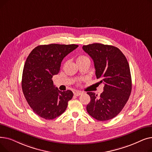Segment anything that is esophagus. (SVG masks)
<instances>
[{"mask_svg": "<svg viewBox=\"0 0 152 152\" xmlns=\"http://www.w3.org/2000/svg\"><path fill=\"white\" fill-rule=\"evenodd\" d=\"M83 94V92H81V91H75L74 92V95L75 96H79V95Z\"/></svg>", "mask_w": 152, "mask_h": 152, "instance_id": "34e87169", "label": "esophagus"}]
</instances>
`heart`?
I'll list each match as a JSON object with an SVG mask.
<instances>
[{"instance_id":"1","label":"heart","mask_w":152,"mask_h":152,"mask_svg":"<svg viewBox=\"0 0 152 152\" xmlns=\"http://www.w3.org/2000/svg\"><path fill=\"white\" fill-rule=\"evenodd\" d=\"M86 60H90L89 58L86 55H79L76 58V62L77 63H81Z\"/></svg>"}]
</instances>
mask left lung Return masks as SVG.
<instances>
[{"label": "left lung", "instance_id": "1", "mask_svg": "<svg viewBox=\"0 0 152 152\" xmlns=\"http://www.w3.org/2000/svg\"><path fill=\"white\" fill-rule=\"evenodd\" d=\"M83 49L92 58L95 75L104 84L99 97L89 92L91 101L87 111L99 121H107L117 116L128 100L132 90L129 63L122 52L113 45L94 43Z\"/></svg>", "mask_w": 152, "mask_h": 152}]
</instances>
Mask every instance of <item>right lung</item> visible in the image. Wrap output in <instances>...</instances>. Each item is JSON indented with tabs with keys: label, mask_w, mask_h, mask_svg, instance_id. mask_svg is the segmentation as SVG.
<instances>
[{
	"label": "right lung",
	"mask_w": 152,
	"mask_h": 152,
	"mask_svg": "<svg viewBox=\"0 0 152 152\" xmlns=\"http://www.w3.org/2000/svg\"><path fill=\"white\" fill-rule=\"evenodd\" d=\"M78 47L75 44L38 45L31 52L23 68L21 87L34 112L45 119L61 115L73 96L72 91H60L52 81L66 56Z\"/></svg>",
	"instance_id": "add662e5"
}]
</instances>
